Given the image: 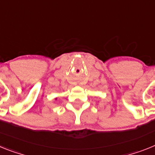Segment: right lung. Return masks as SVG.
Returning <instances> with one entry per match:
<instances>
[{
  "mask_svg": "<svg viewBox=\"0 0 155 155\" xmlns=\"http://www.w3.org/2000/svg\"><path fill=\"white\" fill-rule=\"evenodd\" d=\"M55 99H57V98H55Z\"/></svg>",
  "mask_w": 155,
  "mask_h": 155,
  "instance_id": "obj_1",
  "label": "right lung"
}]
</instances>
